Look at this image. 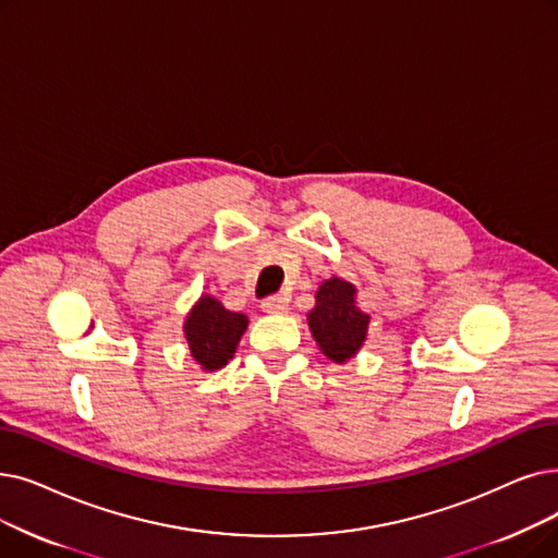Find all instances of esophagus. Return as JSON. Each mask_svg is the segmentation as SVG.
Wrapping results in <instances>:
<instances>
[{"instance_id": "1", "label": "esophagus", "mask_w": 558, "mask_h": 558, "mask_svg": "<svg viewBox=\"0 0 558 558\" xmlns=\"http://www.w3.org/2000/svg\"><path fill=\"white\" fill-rule=\"evenodd\" d=\"M287 305H289V299L282 296V294H276V296H269V299L262 301V310L264 312H271V314L287 312Z\"/></svg>"}]
</instances>
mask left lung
I'll use <instances>...</instances> for the list:
<instances>
[{
	"label": "left lung",
	"mask_w": 558,
	"mask_h": 558,
	"mask_svg": "<svg viewBox=\"0 0 558 558\" xmlns=\"http://www.w3.org/2000/svg\"><path fill=\"white\" fill-rule=\"evenodd\" d=\"M355 294L357 289L351 282L332 276L322 282L314 296L317 303L307 314L312 337L317 339L322 353L337 365L351 360L367 339L369 314L355 305Z\"/></svg>",
	"instance_id": "obj_1"
}]
</instances>
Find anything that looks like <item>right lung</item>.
<instances>
[{"label": "right lung", "instance_id": "add662e5", "mask_svg": "<svg viewBox=\"0 0 558 558\" xmlns=\"http://www.w3.org/2000/svg\"><path fill=\"white\" fill-rule=\"evenodd\" d=\"M248 328V317L241 312H230L221 301L203 294L191 307L184 322V337L191 357L201 369L216 372L232 360L241 335Z\"/></svg>", "mask_w": 558, "mask_h": 558}]
</instances>
